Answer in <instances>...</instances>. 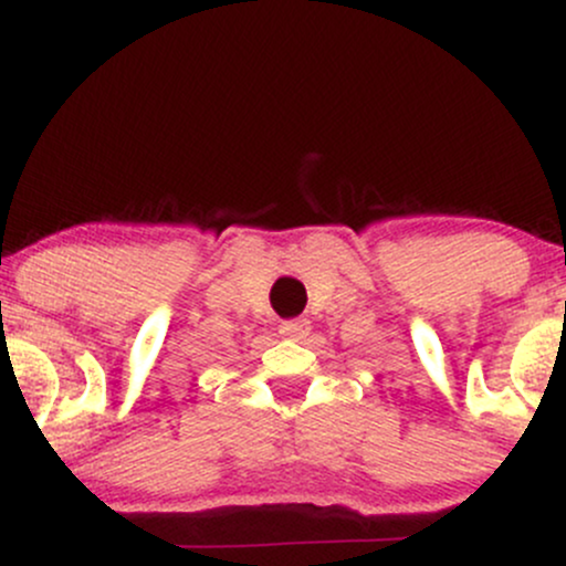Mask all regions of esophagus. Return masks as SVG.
Returning <instances> with one entry per match:
<instances>
[{"label": "esophagus", "instance_id": "esophagus-1", "mask_svg": "<svg viewBox=\"0 0 566 566\" xmlns=\"http://www.w3.org/2000/svg\"><path fill=\"white\" fill-rule=\"evenodd\" d=\"M308 333H311V324L305 319H290L279 324V335L290 337V340H301V337H305Z\"/></svg>", "mask_w": 566, "mask_h": 566}]
</instances>
